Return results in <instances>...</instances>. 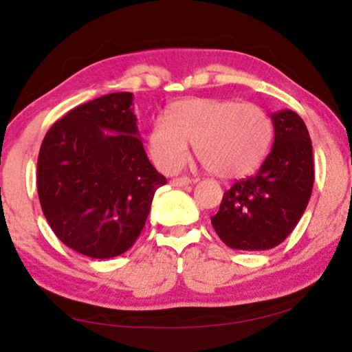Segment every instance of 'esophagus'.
Returning a JSON list of instances; mask_svg holds the SVG:
<instances>
[{"label":"esophagus","instance_id":"obj_1","mask_svg":"<svg viewBox=\"0 0 352 352\" xmlns=\"http://www.w3.org/2000/svg\"><path fill=\"white\" fill-rule=\"evenodd\" d=\"M191 184H193V180H191L190 177H179V179L172 180V185L175 186H188Z\"/></svg>","mask_w":352,"mask_h":352}]
</instances>
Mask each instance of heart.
<instances>
[{"label": "heart", "instance_id": "b5f03b06", "mask_svg": "<svg viewBox=\"0 0 352 352\" xmlns=\"http://www.w3.org/2000/svg\"><path fill=\"white\" fill-rule=\"evenodd\" d=\"M274 124L259 106L236 100L191 98L173 102L166 119L148 133L153 161L164 172L184 166L190 142L214 175L236 179L251 173L269 153Z\"/></svg>", "mask_w": 352, "mask_h": 352}]
</instances>
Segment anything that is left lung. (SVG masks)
Returning <instances> with one entry per match:
<instances>
[{"label":"left lung","mask_w":352,"mask_h":352,"mask_svg":"<svg viewBox=\"0 0 352 352\" xmlns=\"http://www.w3.org/2000/svg\"><path fill=\"white\" fill-rule=\"evenodd\" d=\"M274 146L256 175L225 191L212 227L228 248L265 251L285 241L311 199L312 142L304 120L292 109L272 114Z\"/></svg>","instance_id":"obj_1"}]
</instances>
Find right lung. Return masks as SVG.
I'll list each match as a JSON object with an SVG mask.
<instances>
[{
	"label": "right lung",
	"mask_w": 352,
	"mask_h": 352,
	"mask_svg": "<svg viewBox=\"0 0 352 352\" xmlns=\"http://www.w3.org/2000/svg\"><path fill=\"white\" fill-rule=\"evenodd\" d=\"M166 184L144 153L132 93L77 106L41 143V210L65 246L93 259H109L133 246L154 193Z\"/></svg>",
	"instance_id": "right-lung-1"
}]
</instances>
